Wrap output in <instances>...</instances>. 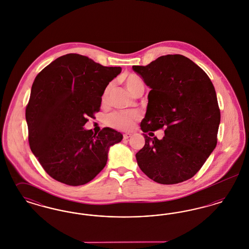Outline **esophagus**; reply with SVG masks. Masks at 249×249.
I'll list each match as a JSON object with an SVG mask.
<instances>
[{
    "label": "esophagus",
    "instance_id": "esophagus-1",
    "mask_svg": "<svg viewBox=\"0 0 249 249\" xmlns=\"http://www.w3.org/2000/svg\"><path fill=\"white\" fill-rule=\"evenodd\" d=\"M132 134L131 133H125L123 134V139H129Z\"/></svg>",
    "mask_w": 249,
    "mask_h": 249
}]
</instances>
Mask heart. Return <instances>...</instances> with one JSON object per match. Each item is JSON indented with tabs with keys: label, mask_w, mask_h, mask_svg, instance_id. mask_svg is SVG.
I'll return each instance as SVG.
<instances>
[{
	"label": "heart",
	"mask_w": 249,
	"mask_h": 249,
	"mask_svg": "<svg viewBox=\"0 0 249 249\" xmlns=\"http://www.w3.org/2000/svg\"><path fill=\"white\" fill-rule=\"evenodd\" d=\"M125 85L131 94H135V92L140 89L143 88V83L142 79L135 75V74H129L125 78ZM112 89V84L109 83L106 87L102 94V101L106 103L109 98V95ZM140 119V116L137 112L134 111H121V112H115L108 116L107 123L111 127L120 130H130L134 127L136 121Z\"/></svg>",
	"instance_id": "b5f03b06"
}]
</instances>
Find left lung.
I'll return each mask as SVG.
<instances>
[{"label": "left lung", "instance_id": "1", "mask_svg": "<svg viewBox=\"0 0 249 249\" xmlns=\"http://www.w3.org/2000/svg\"><path fill=\"white\" fill-rule=\"evenodd\" d=\"M132 69L151 88L141 129L153 135L164 129L166 134L161 141L142 134L145 142L136 153L138 165L160 184L189 180L217 142L220 110L213 83L201 67L179 54Z\"/></svg>", "mask_w": 249, "mask_h": 249}]
</instances>
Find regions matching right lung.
<instances>
[{"label": "right lung", "mask_w": 249, "mask_h": 249, "mask_svg": "<svg viewBox=\"0 0 249 249\" xmlns=\"http://www.w3.org/2000/svg\"><path fill=\"white\" fill-rule=\"evenodd\" d=\"M120 71L71 53L36 75L26 107L28 139L49 177L76 187L107 165L108 148L122 134L110 128L93 133L83 126L100 111L104 89Z\"/></svg>", "instance_id": "1"}]
</instances>
